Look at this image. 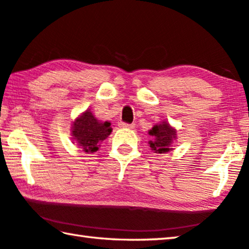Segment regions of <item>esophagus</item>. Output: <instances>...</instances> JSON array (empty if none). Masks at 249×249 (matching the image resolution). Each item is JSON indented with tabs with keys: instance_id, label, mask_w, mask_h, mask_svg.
<instances>
[{
	"instance_id": "obj_1",
	"label": "esophagus",
	"mask_w": 249,
	"mask_h": 249,
	"mask_svg": "<svg viewBox=\"0 0 249 249\" xmlns=\"http://www.w3.org/2000/svg\"><path fill=\"white\" fill-rule=\"evenodd\" d=\"M119 126L122 128H134L135 124H127V123H124V122H120Z\"/></svg>"
}]
</instances>
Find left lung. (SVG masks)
Returning a JSON list of instances; mask_svg holds the SVG:
<instances>
[{
  "label": "left lung",
  "instance_id": "1",
  "mask_svg": "<svg viewBox=\"0 0 249 249\" xmlns=\"http://www.w3.org/2000/svg\"><path fill=\"white\" fill-rule=\"evenodd\" d=\"M148 134L153 137V141L148 142L149 147L157 154H165L171 150L174 141L177 140V130L166 121L154 125Z\"/></svg>",
  "mask_w": 249,
  "mask_h": 249
}]
</instances>
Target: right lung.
Listing matches in <instances>:
<instances>
[{
    "instance_id": "1",
    "label": "right lung",
    "mask_w": 249,
    "mask_h": 249,
    "mask_svg": "<svg viewBox=\"0 0 249 249\" xmlns=\"http://www.w3.org/2000/svg\"><path fill=\"white\" fill-rule=\"evenodd\" d=\"M112 133L109 122H100L95 119L90 109H87L74 120L71 127V136L81 147L84 153H94L99 149L100 142Z\"/></svg>"
}]
</instances>
